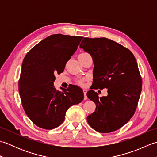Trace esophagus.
<instances>
[{"label":"esophagus","mask_w":157,"mask_h":157,"mask_svg":"<svg viewBox=\"0 0 157 157\" xmlns=\"http://www.w3.org/2000/svg\"><path fill=\"white\" fill-rule=\"evenodd\" d=\"M83 92H84V100H87L88 97H87V95H86V94H87V90L85 89L83 90Z\"/></svg>","instance_id":"esophagus-1"}]
</instances>
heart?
Returning <instances> with one entry per match:
<instances>
[{"mask_svg": "<svg viewBox=\"0 0 157 157\" xmlns=\"http://www.w3.org/2000/svg\"><path fill=\"white\" fill-rule=\"evenodd\" d=\"M88 55H90L88 53L82 52V53H81V54L79 55L78 58H79V59H83V58H84L85 56H88ZM84 82H85V79H78V80L76 81V84H78L79 86H83L84 85Z\"/></svg>", "mask_w": 157, "mask_h": 157, "instance_id": "b5f03b06", "label": "heart"}]
</instances>
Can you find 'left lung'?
I'll list each match as a JSON object with an SVG mask.
<instances>
[{"label": "left lung", "instance_id": "1", "mask_svg": "<svg viewBox=\"0 0 157 157\" xmlns=\"http://www.w3.org/2000/svg\"><path fill=\"white\" fill-rule=\"evenodd\" d=\"M92 56L94 63L92 89L107 88V96L99 98L90 90L88 98L96 104L87 117L90 126L100 133L121 128L137 108L142 81L133 53L119 43L106 38H85L79 45Z\"/></svg>", "mask_w": 157, "mask_h": 157}]
</instances>
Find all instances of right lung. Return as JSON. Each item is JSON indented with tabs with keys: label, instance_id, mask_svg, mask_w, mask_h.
Masks as SVG:
<instances>
[{
	"label": "right lung",
	"instance_id": "add662e5",
	"mask_svg": "<svg viewBox=\"0 0 157 157\" xmlns=\"http://www.w3.org/2000/svg\"><path fill=\"white\" fill-rule=\"evenodd\" d=\"M84 37L53 34L34 46L23 61L18 87L24 111L36 125L44 129L57 128L72 105L84 99L82 90L69 86L63 92L53 85L56 75L64 71Z\"/></svg>",
	"mask_w": 157,
	"mask_h": 157
}]
</instances>
